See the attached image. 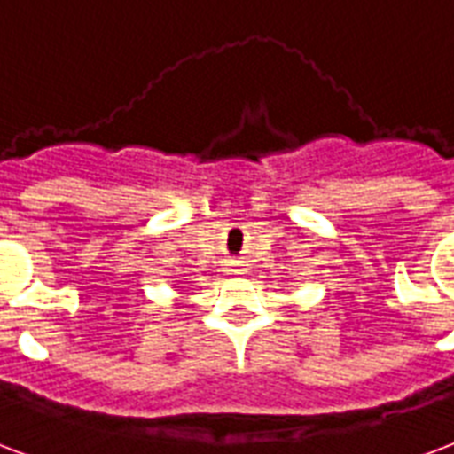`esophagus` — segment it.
<instances>
[{
  "instance_id": "34e87169",
  "label": "esophagus",
  "mask_w": 454,
  "mask_h": 454,
  "mask_svg": "<svg viewBox=\"0 0 454 454\" xmlns=\"http://www.w3.org/2000/svg\"><path fill=\"white\" fill-rule=\"evenodd\" d=\"M231 271H233V274H243L245 262L243 260H231Z\"/></svg>"
}]
</instances>
